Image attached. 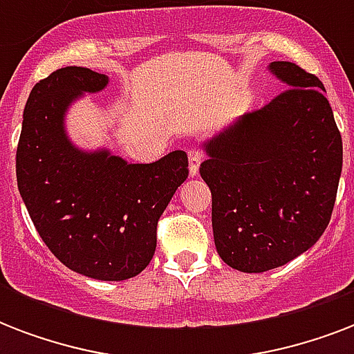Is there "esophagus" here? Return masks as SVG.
<instances>
[{
	"label": "esophagus",
	"mask_w": 354,
	"mask_h": 354,
	"mask_svg": "<svg viewBox=\"0 0 354 354\" xmlns=\"http://www.w3.org/2000/svg\"><path fill=\"white\" fill-rule=\"evenodd\" d=\"M189 156V174L191 176H198L200 163H202V152L198 149H191L187 152Z\"/></svg>",
	"instance_id": "34e87169"
}]
</instances>
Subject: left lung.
I'll list each match as a JSON object with an SVG mask.
<instances>
[{
	"label": "left lung",
	"mask_w": 354,
	"mask_h": 354,
	"mask_svg": "<svg viewBox=\"0 0 354 354\" xmlns=\"http://www.w3.org/2000/svg\"><path fill=\"white\" fill-rule=\"evenodd\" d=\"M268 71L286 90L202 145L216 252L246 274L283 266L316 244L342 174V136L322 80L292 62Z\"/></svg>",
	"instance_id": "left-lung-1"
}]
</instances>
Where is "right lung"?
Instances as JSON below:
<instances>
[{"label": "right lung", "mask_w": 354, "mask_h": 354, "mask_svg": "<svg viewBox=\"0 0 354 354\" xmlns=\"http://www.w3.org/2000/svg\"><path fill=\"white\" fill-rule=\"evenodd\" d=\"M108 82L106 75L68 66L32 88L16 178L36 232L60 263L91 279L124 281L150 263L158 221L187 180L189 163L183 150L128 163L108 149L77 147L66 130L68 110Z\"/></svg>", "instance_id": "obj_1"}]
</instances>
